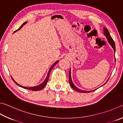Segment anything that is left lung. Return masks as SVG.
<instances>
[{
  "mask_svg": "<svg viewBox=\"0 0 123 123\" xmlns=\"http://www.w3.org/2000/svg\"><path fill=\"white\" fill-rule=\"evenodd\" d=\"M104 33L105 34V36H106V37L107 38V40H108L110 44L111 45V46L113 47V49H114V52H115V53L116 47H115V42H114L113 39L112 38L111 36H110V33H109V32L108 31V30H107L106 27H104ZM115 61H116V59H115ZM69 83H70V85L73 88V89H74L75 90V91H78L79 92H82V93H88V92H92V91H94V90H93V91H84V90H81L80 89H78V87H77L76 86H75L74 84H73L72 81L71 77V70H70V71H69Z\"/></svg>",
  "mask_w": 123,
  "mask_h": 123,
  "instance_id": "left-lung-1",
  "label": "left lung"
}]
</instances>
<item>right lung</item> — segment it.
Instances as JSON below:
<instances>
[{
  "instance_id": "1",
  "label": "right lung",
  "mask_w": 123,
  "mask_h": 123,
  "mask_svg": "<svg viewBox=\"0 0 123 123\" xmlns=\"http://www.w3.org/2000/svg\"><path fill=\"white\" fill-rule=\"evenodd\" d=\"M26 23V22H25V23H24L23 24L21 25V26H20V27H19L18 30H16V31H15V32L17 31H18V30H19V29H20ZM58 61L55 62V63L53 64V65L51 66V68H49V72H48V74H47V76L46 78V79H45V80H44V82H43L42 84H41L40 85H38V86H35V87H24V86H21L20 85H19V84H18V83H16V81H15L13 80V79L12 78V80H13L14 82L15 83H16L17 85H18V86H20V87H21L24 88V89H27V90H32V91H39V90H42V89H43V88H44V87L45 86H46V84H47V81H48V80H49V73H50L51 70H52V68L54 67V66H55V64H57V63H58Z\"/></svg>"
}]
</instances>
